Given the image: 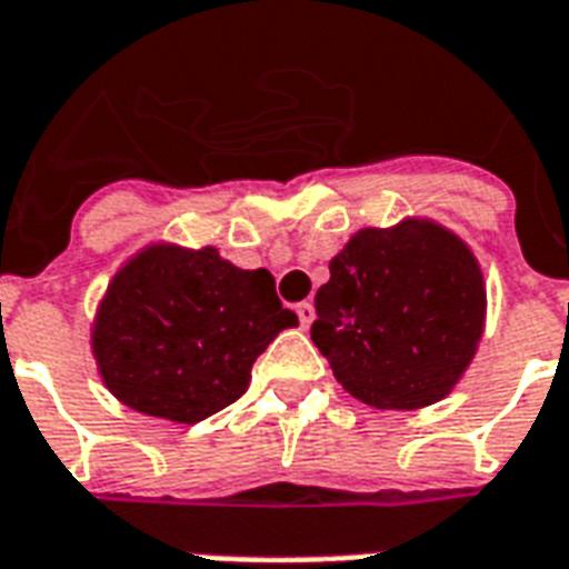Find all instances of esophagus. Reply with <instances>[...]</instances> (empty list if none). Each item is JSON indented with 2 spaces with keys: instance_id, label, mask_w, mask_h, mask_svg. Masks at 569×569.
Returning <instances> with one entry per match:
<instances>
[{
  "instance_id": "obj_1",
  "label": "esophagus",
  "mask_w": 569,
  "mask_h": 569,
  "mask_svg": "<svg viewBox=\"0 0 569 569\" xmlns=\"http://www.w3.org/2000/svg\"><path fill=\"white\" fill-rule=\"evenodd\" d=\"M297 317H299V326H302V329H308V326H311V320H315V306H311V302H299Z\"/></svg>"
}]
</instances>
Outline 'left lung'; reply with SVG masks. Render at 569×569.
I'll use <instances>...</instances> for the list:
<instances>
[{"label": "left lung", "instance_id": "obj_1", "mask_svg": "<svg viewBox=\"0 0 569 569\" xmlns=\"http://www.w3.org/2000/svg\"><path fill=\"white\" fill-rule=\"evenodd\" d=\"M311 341L335 380L377 409L445 398L472 362L487 290L472 252L445 228H365L335 254L315 297Z\"/></svg>", "mask_w": 569, "mask_h": 569}]
</instances>
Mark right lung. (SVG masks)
<instances>
[{
    "label": "right lung",
    "mask_w": 569,
    "mask_h": 569,
    "mask_svg": "<svg viewBox=\"0 0 569 569\" xmlns=\"http://www.w3.org/2000/svg\"><path fill=\"white\" fill-rule=\"evenodd\" d=\"M288 326L297 315L267 270H237L216 249L153 246L109 284L91 345L118 400L196 425L243 395L254 359Z\"/></svg>",
    "instance_id": "add662e5"
}]
</instances>
